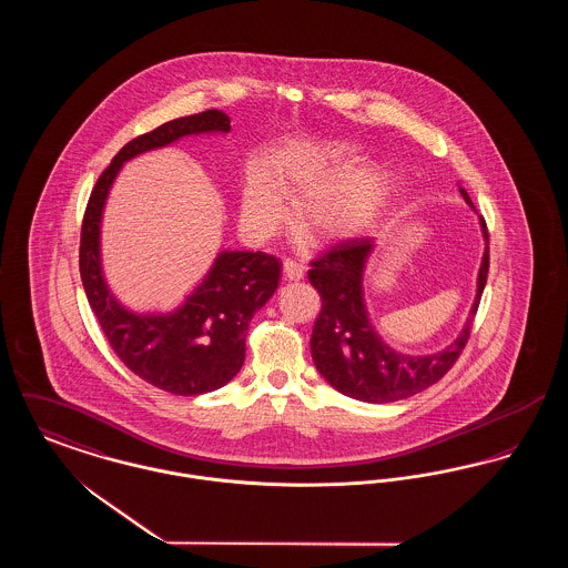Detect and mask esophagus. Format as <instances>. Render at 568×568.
Segmentation results:
<instances>
[{"label": "esophagus", "instance_id": "34e87169", "mask_svg": "<svg viewBox=\"0 0 568 568\" xmlns=\"http://www.w3.org/2000/svg\"><path fill=\"white\" fill-rule=\"evenodd\" d=\"M283 272H285V278L287 281H300L302 276H304V266L300 264V262H296V260H285L283 262Z\"/></svg>", "mask_w": 568, "mask_h": 568}]
</instances>
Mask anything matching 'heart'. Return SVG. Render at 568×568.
I'll return each instance as SVG.
<instances>
[{"mask_svg": "<svg viewBox=\"0 0 568 568\" xmlns=\"http://www.w3.org/2000/svg\"><path fill=\"white\" fill-rule=\"evenodd\" d=\"M283 193L297 197V225L313 239H338L359 232L377 211L383 181L375 172L338 174V158L322 146L296 142L272 151L266 168L244 176L243 219L268 234L285 216Z\"/></svg>", "mask_w": 568, "mask_h": 568, "instance_id": "b5f03b06", "label": "heart"}]
</instances>
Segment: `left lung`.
I'll return each instance as SVG.
<instances>
[{
  "mask_svg": "<svg viewBox=\"0 0 568 568\" xmlns=\"http://www.w3.org/2000/svg\"><path fill=\"white\" fill-rule=\"evenodd\" d=\"M462 197L473 206L468 193ZM486 236V253L477 278V296L458 338L433 355L394 352L371 324L362 274L375 239L359 236L329 246L311 262L308 281L322 296V311L313 325L311 355L320 375L341 394L362 403H396L424 392L445 377L470 338L489 268L486 219L479 216Z\"/></svg>",
  "mask_w": 568,
  "mask_h": 568,
  "instance_id": "8db88e82",
  "label": "left lung"
}]
</instances>
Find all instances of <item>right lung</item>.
<instances>
[{
	"mask_svg": "<svg viewBox=\"0 0 568 568\" xmlns=\"http://www.w3.org/2000/svg\"><path fill=\"white\" fill-rule=\"evenodd\" d=\"M230 132V116L204 110L168 121L130 140L100 174L82 216V287L112 352L140 378L176 396L223 387L241 373L244 338L253 315L276 292L281 262L264 251H221L211 272L181 308L138 315L110 294L100 262V223L110 185L121 165L183 135Z\"/></svg>",
	"mask_w": 568,
	"mask_h": 568,
	"instance_id": "1",
	"label": "right lung"
}]
</instances>
